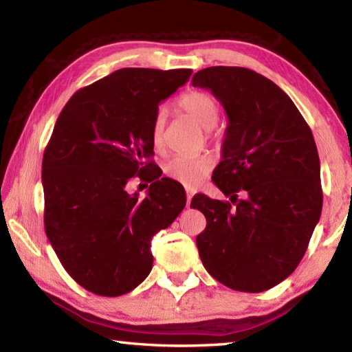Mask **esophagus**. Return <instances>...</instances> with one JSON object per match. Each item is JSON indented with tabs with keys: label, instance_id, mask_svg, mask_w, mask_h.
<instances>
[{
	"label": "esophagus",
	"instance_id": "obj_1",
	"mask_svg": "<svg viewBox=\"0 0 352 352\" xmlns=\"http://www.w3.org/2000/svg\"><path fill=\"white\" fill-rule=\"evenodd\" d=\"M192 195H194V190L190 189V188H186V205L188 206L190 204V199H192Z\"/></svg>",
	"mask_w": 352,
	"mask_h": 352
}]
</instances>
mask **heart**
<instances>
[{
	"instance_id": "heart-1",
	"label": "heart",
	"mask_w": 352,
	"mask_h": 352,
	"mask_svg": "<svg viewBox=\"0 0 352 352\" xmlns=\"http://www.w3.org/2000/svg\"><path fill=\"white\" fill-rule=\"evenodd\" d=\"M177 107L183 115L192 119L199 127L204 130H211L217 124L219 119V107L210 94L201 91H190L183 94L177 100ZM164 127H166V113L160 109L155 113L151 136L155 148H163L164 146ZM214 166V158L210 153L194 155V157H172L164 163V174L169 178L180 183L194 184L201 177L208 174Z\"/></svg>"
}]
</instances>
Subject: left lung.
<instances>
[{
	"mask_svg": "<svg viewBox=\"0 0 352 352\" xmlns=\"http://www.w3.org/2000/svg\"><path fill=\"white\" fill-rule=\"evenodd\" d=\"M228 115L212 182L230 201L197 194V236L208 273L226 287L258 294L284 281L305 256L321 216L320 158L311 127L276 83L253 69L210 67L192 77Z\"/></svg>",
	"mask_w": 352,
	"mask_h": 352,
	"instance_id": "left-lung-1",
	"label": "left lung"
}]
</instances>
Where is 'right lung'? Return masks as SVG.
<instances>
[{"label": "right lung", "instance_id": "right-lung-1", "mask_svg": "<svg viewBox=\"0 0 352 352\" xmlns=\"http://www.w3.org/2000/svg\"><path fill=\"white\" fill-rule=\"evenodd\" d=\"M192 69L122 68L77 90L63 107L41 164L45 231L63 269L83 289L119 296L152 270L151 241L186 205L180 183L151 157L158 104ZM138 175L148 197L130 196Z\"/></svg>", "mask_w": 352, "mask_h": 352}]
</instances>
